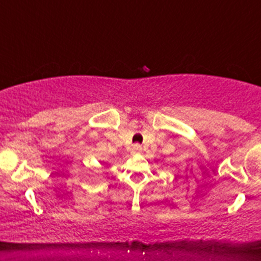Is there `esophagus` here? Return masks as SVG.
Wrapping results in <instances>:
<instances>
[{"mask_svg": "<svg viewBox=\"0 0 261 261\" xmlns=\"http://www.w3.org/2000/svg\"><path fill=\"white\" fill-rule=\"evenodd\" d=\"M141 149H142V147H141V145H139V143H135V145H133V152H135V153L140 152Z\"/></svg>", "mask_w": 261, "mask_h": 261, "instance_id": "esophagus-1", "label": "esophagus"}]
</instances>
